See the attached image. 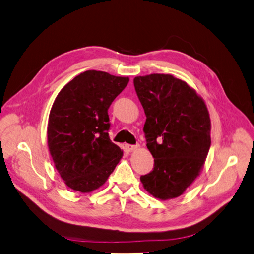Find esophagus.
Here are the masks:
<instances>
[{
  "label": "esophagus",
  "instance_id": "34e87169",
  "mask_svg": "<svg viewBox=\"0 0 254 254\" xmlns=\"http://www.w3.org/2000/svg\"><path fill=\"white\" fill-rule=\"evenodd\" d=\"M126 148L127 151L131 152V151H135L136 149L138 148V145H126Z\"/></svg>",
  "mask_w": 254,
  "mask_h": 254
}]
</instances>
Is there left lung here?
<instances>
[{
    "label": "left lung",
    "mask_w": 254,
    "mask_h": 254,
    "mask_svg": "<svg viewBox=\"0 0 254 254\" xmlns=\"http://www.w3.org/2000/svg\"><path fill=\"white\" fill-rule=\"evenodd\" d=\"M146 114L144 133L154 158L140 176L145 189L160 199L178 197L198 176L210 148V118L204 101L172 75L134 78Z\"/></svg>",
    "instance_id": "8db88e82"
}]
</instances>
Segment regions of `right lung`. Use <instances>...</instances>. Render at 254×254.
I'll use <instances>...</instances> for the list:
<instances>
[{"mask_svg": "<svg viewBox=\"0 0 254 254\" xmlns=\"http://www.w3.org/2000/svg\"><path fill=\"white\" fill-rule=\"evenodd\" d=\"M127 82V77L90 69L76 76L56 97L48 120V147L70 189L96 190L119 163L123 152L109 138L108 108Z\"/></svg>", "mask_w": 254, "mask_h": 254, "instance_id": "obj_1", "label": "right lung"}]
</instances>
